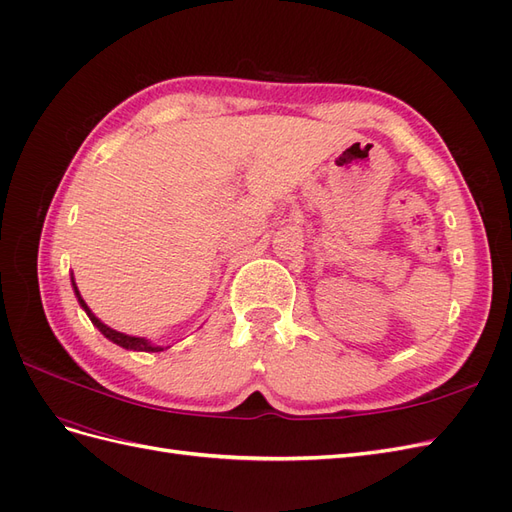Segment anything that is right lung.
<instances>
[{
    "label": "right lung",
    "mask_w": 512,
    "mask_h": 512,
    "mask_svg": "<svg viewBox=\"0 0 512 512\" xmlns=\"http://www.w3.org/2000/svg\"><path fill=\"white\" fill-rule=\"evenodd\" d=\"M70 280H72V290H74V294H76V299H79V305L85 309V314L89 316L91 324H94V327L108 339V342H113V344H117V346H121V348H126V350H134V352H162V350L170 348V346H156V344L149 342V339H145V337L126 335V333H119V331L108 327V324H104L94 312H91L89 305L83 301L81 292H79V286H76V282H74V275L70 277Z\"/></svg>",
    "instance_id": "add662e5"
}]
</instances>
